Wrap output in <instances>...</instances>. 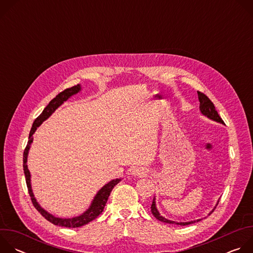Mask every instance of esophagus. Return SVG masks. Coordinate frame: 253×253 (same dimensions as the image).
Wrapping results in <instances>:
<instances>
[{"label":"esophagus","instance_id":"obj_1","mask_svg":"<svg viewBox=\"0 0 253 253\" xmlns=\"http://www.w3.org/2000/svg\"><path fill=\"white\" fill-rule=\"evenodd\" d=\"M131 173H132V175L135 176V177H144V176L146 175V172L144 171V169H142V168H140V167L134 168Z\"/></svg>","mask_w":253,"mask_h":253}]
</instances>
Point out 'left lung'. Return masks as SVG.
<instances>
[{"instance_id":"1","label":"left lung","mask_w":253,"mask_h":253,"mask_svg":"<svg viewBox=\"0 0 253 253\" xmlns=\"http://www.w3.org/2000/svg\"><path fill=\"white\" fill-rule=\"evenodd\" d=\"M197 95H198V100H199V102H200V104H199L200 113H201L203 116L207 117L208 119H210V120H212V121H215V122L220 123V124H224L223 120L220 118V116L218 115L217 111L215 110L214 104L210 101V99H209L206 95H204L203 93H201V92H199V91H197ZM217 204H218V201H217V203H216V205L214 206V208L209 212V214H210L211 212H213V210L216 208V206H217ZM151 212H152L153 216H154V217H155L156 219H158L159 221L165 222V223H169V224H177V225H183V226H184V225H189V224H192V223H195V222H198V221L201 220V219H197V220H192V221H187V222H177V221H173V220H170V219L165 218L164 216H162V215L159 213V211H158V209H157L155 196H154L153 201H152V204H151Z\"/></svg>"}]
</instances>
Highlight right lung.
Instances as JSON below:
<instances>
[{
  "label": "right lung",
  "instance_id": "1",
  "mask_svg": "<svg viewBox=\"0 0 253 253\" xmlns=\"http://www.w3.org/2000/svg\"><path fill=\"white\" fill-rule=\"evenodd\" d=\"M82 90V86L80 84L66 89L63 92H61L60 94H58L45 108L43 110V112L41 113V115L36 119L33 123V126L31 128L30 134H29V140H28V144L27 147L24 151V158H23V167H24V173H25V177H26V183H27V187L29 190V194L31 196L32 202L35 206V208L37 209L44 217L50 221L51 223L58 225V226H63V227H68V228H76V227H80L83 226L85 224H88L89 222H91L92 220H94L95 218H97V216H99L103 210L104 207L107 203L108 198L110 196V193L112 191V189L114 188L115 185H117L120 181L121 178H116L111 180L110 182H108L107 184H105L94 196L90 206L80 215L78 216H74V217H68V218H63V217H57V216L51 214L50 212H48L46 209H44L40 203L36 199L33 189H32V184H31V173L28 169V165H27V161H28V155H29V150L31 148V145L33 143V134L37 130V128L44 122L46 121L57 109L58 108L64 104V102H66L68 99H70L72 96H74L76 94H78L80 91Z\"/></svg>",
  "mask_w": 253,
  "mask_h": 253
}]
</instances>
